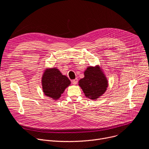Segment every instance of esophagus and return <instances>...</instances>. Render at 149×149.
Instances as JSON below:
<instances>
[{
    "label": "esophagus",
    "mask_w": 149,
    "mask_h": 149,
    "mask_svg": "<svg viewBox=\"0 0 149 149\" xmlns=\"http://www.w3.org/2000/svg\"><path fill=\"white\" fill-rule=\"evenodd\" d=\"M72 82L73 84H77V82H78V79L75 78V79L72 80Z\"/></svg>",
    "instance_id": "1"
}]
</instances>
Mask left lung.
<instances>
[{"label": "left lung", "mask_w": 149, "mask_h": 149, "mask_svg": "<svg viewBox=\"0 0 149 149\" xmlns=\"http://www.w3.org/2000/svg\"><path fill=\"white\" fill-rule=\"evenodd\" d=\"M84 76L79 80V86L87 97L95 100L107 90V80L98 67H88L84 72Z\"/></svg>", "instance_id": "1"}]
</instances>
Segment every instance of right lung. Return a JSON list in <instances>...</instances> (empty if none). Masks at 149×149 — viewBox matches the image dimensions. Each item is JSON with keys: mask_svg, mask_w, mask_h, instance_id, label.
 <instances>
[{"mask_svg": "<svg viewBox=\"0 0 149 149\" xmlns=\"http://www.w3.org/2000/svg\"><path fill=\"white\" fill-rule=\"evenodd\" d=\"M71 84L65 75H63L58 69L46 70L42 78V88L45 95L58 100Z\"/></svg>", "mask_w": 149, "mask_h": 149, "instance_id": "1", "label": "right lung"}]
</instances>
